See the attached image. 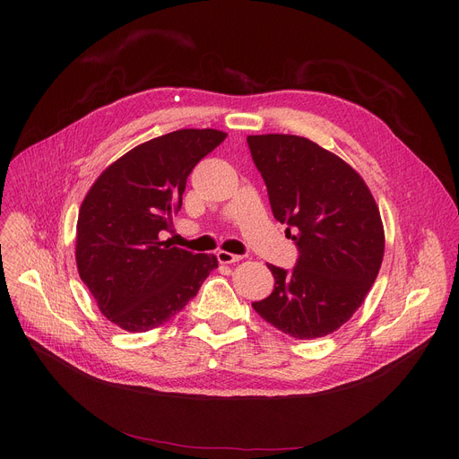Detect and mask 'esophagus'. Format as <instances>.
<instances>
[{"instance_id":"34e87169","label":"esophagus","mask_w":459,"mask_h":459,"mask_svg":"<svg viewBox=\"0 0 459 459\" xmlns=\"http://www.w3.org/2000/svg\"><path fill=\"white\" fill-rule=\"evenodd\" d=\"M217 260H220V264H234V262L242 260V256L229 253V251H217Z\"/></svg>"}]
</instances>
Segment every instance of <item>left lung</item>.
Segmentation results:
<instances>
[{
	"label": "left lung",
	"instance_id": "left-lung-1",
	"mask_svg": "<svg viewBox=\"0 0 459 459\" xmlns=\"http://www.w3.org/2000/svg\"><path fill=\"white\" fill-rule=\"evenodd\" d=\"M247 143L275 220L299 249L290 273L268 264L275 290L253 308L294 339H320L353 316L379 273V208L363 177L315 141L266 134Z\"/></svg>",
	"mask_w": 459,
	"mask_h": 459
}]
</instances>
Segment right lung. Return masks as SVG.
I'll return each mask as SVG.
<instances>
[{
    "label": "right lung",
    "instance_id": "1",
    "mask_svg": "<svg viewBox=\"0 0 459 459\" xmlns=\"http://www.w3.org/2000/svg\"><path fill=\"white\" fill-rule=\"evenodd\" d=\"M186 128L144 141L108 165L80 206L76 266L102 315L130 333L177 316L217 268L215 255L161 242L182 206L189 173L225 141Z\"/></svg>",
    "mask_w": 459,
    "mask_h": 459
}]
</instances>
